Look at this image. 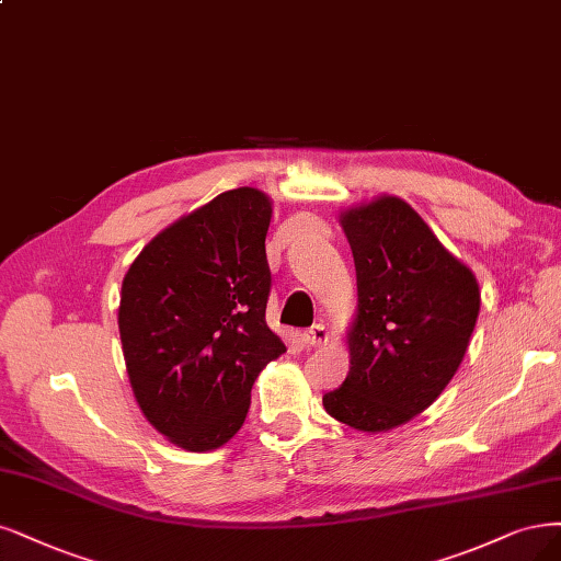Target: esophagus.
I'll return each instance as SVG.
<instances>
[{
	"mask_svg": "<svg viewBox=\"0 0 561 561\" xmlns=\"http://www.w3.org/2000/svg\"><path fill=\"white\" fill-rule=\"evenodd\" d=\"M301 339H304V343H306L308 347H320V345L327 343V339H330V332H327L324 324H313L311 330H306V332L301 334Z\"/></svg>",
	"mask_w": 561,
	"mask_h": 561,
	"instance_id": "1",
	"label": "esophagus"
}]
</instances>
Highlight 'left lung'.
Here are the masks:
<instances>
[{
	"label": "left lung",
	"instance_id": "1",
	"mask_svg": "<svg viewBox=\"0 0 561 561\" xmlns=\"http://www.w3.org/2000/svg\"><path fill=\"white\" fill-rule=\"evenodd\" d=\"M341 227L355 257L357 316L347 332L351 371L322 405L347 427L378 434L446 390L469 347L480 289L399 197L343 210Z\"/></svg>",
	"mask_w": 561,
	"mask_h": 561
}]
</instances>
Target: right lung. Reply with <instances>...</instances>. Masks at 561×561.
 I'll return each mask as SVG.
<instances>
[{"label":"right lung","mask_w":561,"mask_h":561,"mask_svg":"<svg viewBox=\"0 0 561 561\" xmlns=\"http://www.w3.org/2000/svg\"><path fill=\"white\" fill-rule=\"evenodd\" d=\"M272 199L227 190L152 239L123 278L118 330L131 392L179 448L216 450L248 415L264 366L285 353L268 330Z\"/></svg>","instance_id":"obj_1"}]
</instances>
